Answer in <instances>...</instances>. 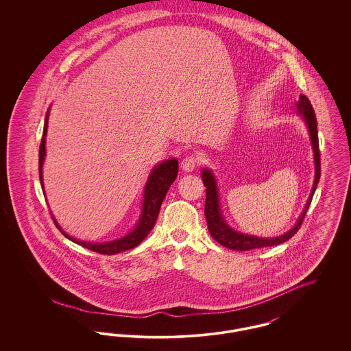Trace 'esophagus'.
Wrapping results in <instances>:
<instances>
[{"instance_id":"obj_1","label":"esophagus","mask_w":351,"mask_h":351,"mask_svg":"<svg viewBox=\"0 0 351 351\" xmlns=\"http://www.w3.org/2000/svg\"><path fill=\"white\" fill-rule=\"evenodd\" d=\"M182 169L184 172H192L195 168L199 166V158L195 155V154H191V155H186L182 160Z\"/></svg>"}]
</instances>
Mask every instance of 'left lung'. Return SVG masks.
<instances>
[{
    "instance_id": "8db88e82",
    "label": "left lung",
    "mask_w": 351,
    "mask_h": 351,
    "mask_svg": "<svg viewBox=\"0 0 351 351\" xmlns=\"http://www.w3.org/2000/svg\"><path fill=\"white\" fill-rule=\"evenodd\" d=\"M298 112L299 114L302 116L309 135H311V141H312V146L315 151V183L313 188L311 192V196L308 199V202L301 213L300 218L298 219L296 225L287 233L280 235V237H275V238H259V237H254V235H247V234L238 233L233 230L232 228H229V225L226 223V221L221 215V209H219V202H218V191L217 183L216 179L213 176V173L209 169H204L202 171V182L205 185V191H206V199H205V217L208 222V230L210 235L217 241L219 245L237 251H247L252 249H259V247H267V246H275L279 243H283L285 241H288L289 238H292L296 232L300 229L301 223L305 217V213L311 205V201L313 199L315 191L317 188L318 180H319V175H321V162H319V149H318V134H317V121H316V114L315 110L312 108L311 101L308 100L306 96L301 95L300 101L298 102Z\"/></svg>"
}]
</instances>
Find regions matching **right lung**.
I'll return each instance as SVG.
<instances>
[{"instance_id": "add662e5", "label": "right lung", "mask_w": 351, "mask_h": 351, "mask_svg": "<svg viewBox=\"0 0 351 351\" xmlns=\"http://www.w3.org/2000/svg\"><path fill=\"white\" fill-rule=\"evenodd\" d=\"M47 122H49V113H47V117L45 121L42 142H40V146H39V179H40L42 188H43L42 166H43L45 155H46ZM178 171H179L178 159H168V160L160 163L159 166H156L151 171V175L149 176V180H147L146 188H145L143 209H142L141 218H139V221H138L133 232L125 235L123 238H119V239L112 241V242H104V243H92V242L77 241V239L69 237L68 234L64 233L60 229V226L58 225V222L55 221L53 216H52V219H53L55 225L58 226V229L63 233V235H66L69 241L83 246L88 250L95 251V252H99V254H105V255H113V254H117L121 251L130 250V249H134L135 246H138L146 238V235L150 233L151 229L154 228L155 221L159 216L162 202L166 197L168 188L171 186V184L175 182V179L178 176Z\"/></svg>"}]
</instances>
